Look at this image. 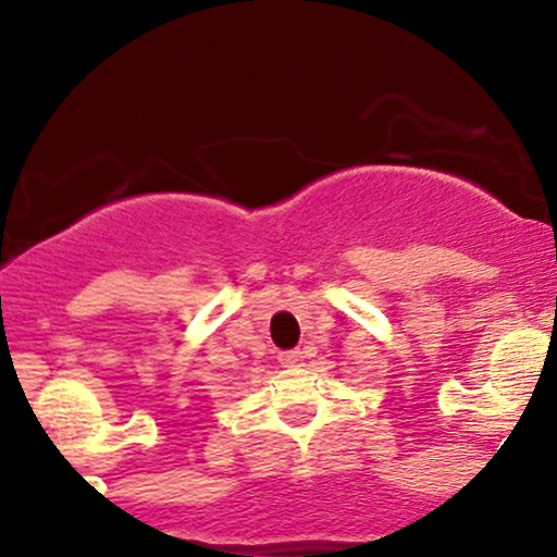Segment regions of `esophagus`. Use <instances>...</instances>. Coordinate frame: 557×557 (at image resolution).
Masks as SVG:
<instances>
[{
	"label": "esophagus",
	"mask_w": 557,
	"mask_h": 557,
	"mask_svg": "<svg viewBox=\"0 0 557 557\" xmlns=\"http://www.w3.org/2000/svg\"><path fill=\"white\" fill-rule=\"evenodd\" d=\"M300 361H304V354H300V350H283V354H280V363L287 369L300 367Z\"/></svg>",
	"instance_id": "obj_1"
}]
</instances>
